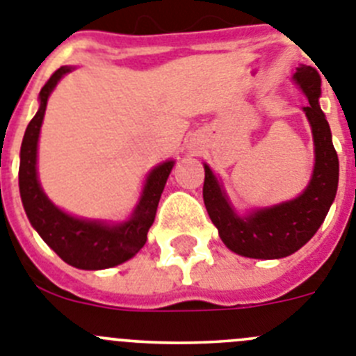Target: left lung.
I'll return each mask as SVG.
<instances>
[{"mask_svg":"<svg viewBox=\"0 0 356 356\" xmlns=\"http://www.w3.org/2000/svg\"><path fill=\"white\" fill-rule=\"evenodd\" d=\"M294 83L309 99L303 108L314 138V170L296 198L239 214L230 204L222 182L204 163V204L222 241L234 254L250 259H282L310 241L325 222L339 186V158L332 143L328 120L319 106L321 78L318 70L300 65Z\"/></svg>","mask_w":356,"mask_h":356,"instance_id":"obj_1","label":"left lung"}]
</instances>
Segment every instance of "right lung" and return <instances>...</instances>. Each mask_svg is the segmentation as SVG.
Segmentation results:
<instances>
[{"instance_id": "obj_1", "label": "right lung", "mask_w": 356, "mask_h": 356, "mask_svg": "<svg viewBox=\"0 0 356 356\" xmlns=\"http://www.w3.org/2000/svg\"><path fill=\"white\" fill-rule=\"evenodd\" d=\"M70 70H74V67H60L38 94L40 106L28 124L22 138L19 191L31 227L67 264L74 266L78 270H106L129 261L145 245L147 232L154 223L159 198L175 161L168 159L149 172L138 204L126 222L110 223L102 220L78 218L54 206L38 182V136L47 99L60 79Z\"/></svg>"}]
</instances>
